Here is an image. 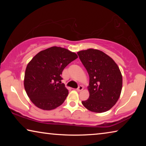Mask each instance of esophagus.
<instances>
[{"label": "esophagus", "instance_id": "1", "mask_svg": "<svg viewBox=\"0 0 146 146\" xmlns=\"http://www.w3.org/2000/svg\"><path fill=\"white\" fill-rule=\"evenodd\" d=\"M83 89H84V87H83L82 86H79L78 88L76 89V91H81L83 90Z\"/></svg>", "mask_w": 146, "mask_h": 146}]
</instances>
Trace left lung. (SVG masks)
Segmentation results:
<instances>
[{
	"label": "left lung",
	"instance_id": "obj_1",
	"mask_svg": "<svg viewBox=\"0 0 146 146\" xmlns=\"http://www.w3.org/2000/svg\"><path fill=\"white\" fill-rule=\"evenodd\" d=\"M90 76V97L82 104L88 110L103 113L114 106L122 88V76L115 62L102 51L88 49L77 52Z\"/></svg>",
	"mask_w": 146,
	"mask_h": 146
}]
</instances>
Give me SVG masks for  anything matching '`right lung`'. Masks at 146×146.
I'll use <instances>...</instances> for the list:
<instances>
[{
  "instance_id": "right-lung-1",
  "label": "right lung",
  "mask_w": 146,
  "mask_h": 146,
  "mask_svg": "<svg viewBox=\"0 0 146 146\" xmlns=\"http://www.w3.org/2000/svg\"><path fill=\"white\" fill-rule=\"evenodd\" d=\"M78 58L75 53L53 46L40 51L28 64L24 86L29 99L43 110H52L62 104L68 90L61 84L62 73Z\"/></svg>"
}]
</instances>
